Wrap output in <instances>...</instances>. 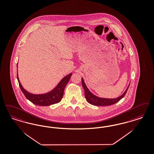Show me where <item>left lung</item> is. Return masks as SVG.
<instances>
[{
	"label": "left lung",
	"mask_w": 154,
	"mask_h": 154,
	"mask_svg": "<svg viewBox=\"0 0 154 154\" xmlns=\"http://www.w3.org/2000/svg\"><path fill=\"white\" fill-rule=\"evenodd\" d=\"M129 84L127 88L126 89L125 91L123 93V94H122L120 96L114 98V99H108V98H102L100 97L91 92L88 87L86 86V84L84 82V80L83 78H82V85L84 88V91H85V99L86 101L91 104L96 106H107V105H111L114 104L115 103L119 101L122 99H123L125 94L127 92V90L129 88Z\"/></svg>",
	"instance_id": "8db88e82"
}]
</instances>
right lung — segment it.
I'll use <instances>...</instances> for the list:
<instances>
[{
  "label": "right lung",
  "instance_id": "1",
  "mask_svg": "<svg viewBox=\"0 0 154 154\" xmlns=\"http://www.w3.org/2000/svg\"><path fill=\"white\" fill-rule=\"evenodd\" d=\"M72 73L65 76L55 88L49 92L42 94H33L27 91L20 84L18 74V63H17V79L19 85L22 92L25 97L34 104L39 106H49L51 105L58 103L61 101L63 96L65 88L70 80Z\"/></svg>",
  "mask_w": 154,
  "mask_h": 154
}]
</instances>
